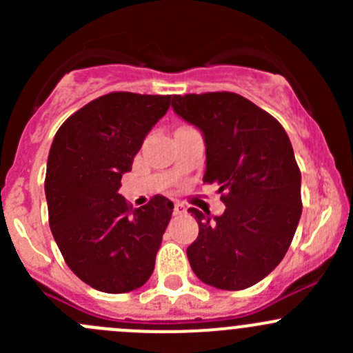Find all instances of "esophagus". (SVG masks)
Returning a JSON list of instances; mask_svg holds the SVG:
<instances>
[{
    "mask_svg": "<svg viewBox=\"0 0 353 353\" xmlns=\"http://www.w3.org/2000/svg\"><path fill=\"white\" fill-rule=\"evenodd\" d=\"M183 213H186V206L179 201L174 203V215H183Z\"/></svg>",
    "mask_w": 353,
    "mask_h": 353,
    "instance_id": "obj_1",
    "label": "esophagus"
}]
</instances>
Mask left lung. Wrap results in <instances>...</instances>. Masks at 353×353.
I'll use <instances>...</instances> for the list:
<instances>
[{"label": "left lung", "mask_w": 353, "mask_h": 353, "mask_svg": "<svg viewBox=\"0 0 353 353\" xmlns=\"http://www.w3.org/2000/svg\"><path fill=\"white\" fill-rule=\"evenodd\" d=\"M177 116L205 138L203 183H216L223 215L190 208L199 234L188 248L206 285L243 290L279 266L302 213L301 170L282 124L234 92L174 95Z\"/></svg>", "instance_id": "1"}]
</instances>
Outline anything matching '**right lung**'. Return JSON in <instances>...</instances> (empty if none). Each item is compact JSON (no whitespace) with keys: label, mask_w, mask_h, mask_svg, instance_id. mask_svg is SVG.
Returning <instances> with one entry per match:
<instances>
[{"label":"right lung","mask_w":353,"mask_h":353,"mask_svg":"<svg viewBox=\"0 0 353 353\" xmlns=\"http://www.w3.org/2000/svg\"><path fill=\"white\" fill-rule=\"evenodd\" d=\"M170 95L112 92L71 114L52 140L46 170L49 227L71 272L108 294L140 288L172 215L157 194L134 210L117 190Z\"/></svg>","instance_id":"obj_1"}]
</instances>
